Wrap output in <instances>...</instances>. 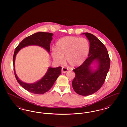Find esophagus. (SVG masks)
Wrapping results in <instances>:
<instances>
[{
	"instance_id": "1",
	"label": "esophagus",
	"mask_w": 127,
	"mask_h": 127,
	"mask_svg": "<svg viewBox=\"0 0 127 127\" xmlns=\"http://www.w3.org/2000/svg\"><path fill=\"white\" fill-rule=\"evenodd\" d=\"M68 71V69H67L66 67H62V72L63 73H65L67 72V71Z\"/></svg>"
}]
</instances>
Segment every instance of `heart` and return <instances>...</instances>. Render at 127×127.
<instances>
[{"mask_svg": "<svg viewBox=\"0 0 127 127\" xmlns=\"http://www.w3.org/2000/svg\"><path fill=\"white\" fill-rule=\"evenodd\" d=\"M90 48V43L86 38L66 36L56 43L55 49L52 50V56L58 64L63 63L65 57L66 63L70 66H79L86 60Z\"/></svg>", "mask_w": 127, "mask_h": 127, "instance_id": "1", "label": "heart"}]
</instances>
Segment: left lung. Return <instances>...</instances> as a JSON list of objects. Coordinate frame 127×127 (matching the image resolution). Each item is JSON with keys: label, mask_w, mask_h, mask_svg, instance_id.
<instances>
[{"label": "left lung", "mask_w": 127, "mask_h": 127, "mask_svg": "<svg viewBox=\"0 0 127 127\" xmlns=\"http://www.w3.org/2000/svg\"><path fill=\"white\" fill-rule=\"evenodd\" d=\"M81 34L85 35L89 40L90 52L84 62L73 70L76 75L72 84L77 94L88 96L102 87L109 72L110 59L106 47L96 36L88 32ZM94 64H96V66H92Z\"/></svg>", "instance_id": "left-lung-1"}]
</instances>
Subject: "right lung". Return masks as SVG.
<instances>
[{"mask_svg": "<svg viewBox=\"0 0 127 127\" xmlns=\"http://www.w3.org/2000/svg\"><path fill=\"white\" fill-rule=\"evenodd\" d=\"M53 34L48 32H37L24 38L16 48L13 56L14 71L15 77L18 83L24 89L36 94H43L49 91L61 73V67H48V69L42 78L36 82L27 83L19 79L15 68L16 55L21 48L29 46H38L44 48L48 53L50 52V44Z\"/></svg>", "mask_w": 127, "mask_h": 127, "instance_id": "right-lung-1", "label": "right lung"}]
</instances>
